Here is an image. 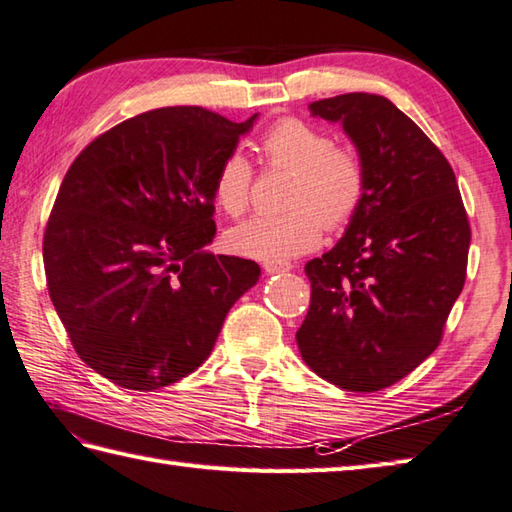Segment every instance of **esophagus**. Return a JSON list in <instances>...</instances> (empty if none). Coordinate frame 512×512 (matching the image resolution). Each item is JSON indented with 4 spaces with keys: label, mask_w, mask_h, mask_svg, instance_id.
Here are the masks:
<instances>
[{
    "label": "esophagus",
    "mask_w": 512,
    "mask_h": 512,
    "mask_svg": "<svg viewBox=\"0 0 512 512\" xmlns=\"http://www.w3.org/2000/svg\"><path fill=\"white\" fill-rule=\"evenodd\" d=\"M293 268V264L290 262H266L264 264V270L268 275H275V273H286V270Z\"/></svg>",
    "instance_id": "obj_1"
}]
</instances>
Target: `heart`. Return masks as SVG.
<instances>
[{"instance_id": "heart-1", "label": "heart", "mask_w": 512, "mask_h": 512, "mask_svg": "<svg viewBox=\"0 0 512 512\" xmlns=\"http://www.w3.org/2000/svg\"><path fill=\"white\" fill-rule=\"evenodd\" d=\"M268 168L293 170L286 213L257 215L228 230V248L237 255L279 262L308 253L322 242L324 226L339 228L355 217L368 188L364 157L337 146L326 130L297 117H284L259 139ZM255 170L246 155L230 150L213 175V202L228 217H242L250 206Z\"/></svg>"}]
</instances>
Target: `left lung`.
<instances>
[{
	"label": "left lung",
	"mask_w": 512,
	"mask_h": 512,
	"mask_svg": "<svg viewBox=\"0 0 512 512\" xmlns=\"http://www.w3.org/2000/svg\"><path fill=\"white\" fill-rule=\"evenodd\" d=\"M310 113L342 122L368 188L346 235L304 268L310 308L297 346L326 382L375 393L442 342L466 282L468 215L442 150L386 97L337 95Z\"/></svg>",
	"instance_id": "obj_1"
}]
</instances>
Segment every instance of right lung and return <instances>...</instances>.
<instances>
[{"mask_svg": "<svg viewBox=\"0 0 512 512\" xmlns=\"http://www.w3.org/2000/svg\"><path fill=\"white\" fill-rule=\"evenodd\" d=\"M255 117L148 110L70 164L44 230L46 286L77 355L117 386L157 390L193 373L257 284L253 259L204 250L215 168Z\"/></svg>", "mask_w": 512, "mask_h": 512, "instance_id": "right-lung-1", "label": "right lung"}]
</instances>
